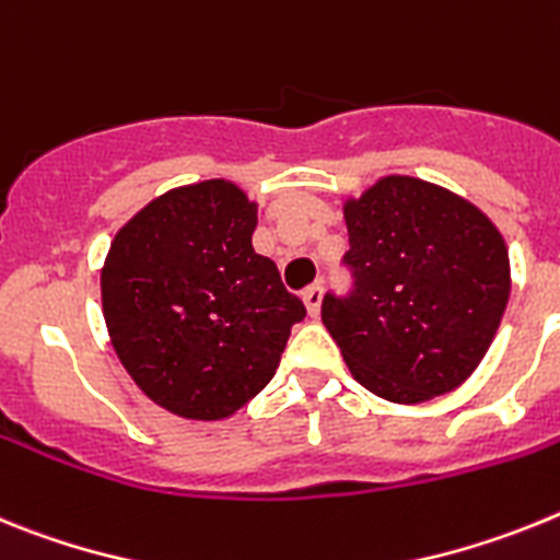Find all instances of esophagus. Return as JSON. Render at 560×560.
Wrapping results in <instances>:
<instances>
[{"label": "esophagus", "mask_w": 560, "mask_h": 560, "mask_svg": "<svg viewBox=\"0 0 560 560\" xmlns=\"http://www.w3.org/2000/svg\"><path fill=\"white\" fill-rule=\"evenodd\" d=\"M301 299H304V307H307L310 318H318V313H320V299H324V287H320V284L307 287V290H304V295H301Z\"/></svg>", "instance_id": "34e87169"}]
</instances>
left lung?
<instances>
[{"label":"left lung","instance_id":"obj_1","mask_svg":"<svg viewBox=\"0 0 560 560\" xmlns=\"http://www.w3.org/2000/svg\"><path fill=\"white\" fill-rule=\"evenodd\" d=\"M352 290L320 318L354 381L392 402L459 386L488 352L510 299L502 233L479 208L415 177H383L343 206Z\"/></svg>","mask_w":560,"mask_h":560}]
</instances>
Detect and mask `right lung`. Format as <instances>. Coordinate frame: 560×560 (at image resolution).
<instances>
[{"mask_svg": "<svg viewBox=\"0 0 560 560\" xmlns=\"http://www.w3.org/2000/svg\"><path fill=\"white\" fill-rule=\"evenodd\" d=\"M256 206L225 179L152 199L101 270L112 347L172 415L222 420L273 381L307 310L253 250Z\"/></svg>", "mask_w": 560, "mask_h": 560, "instance_id": "obj_1", "label": "right lung"}]
</instances>
